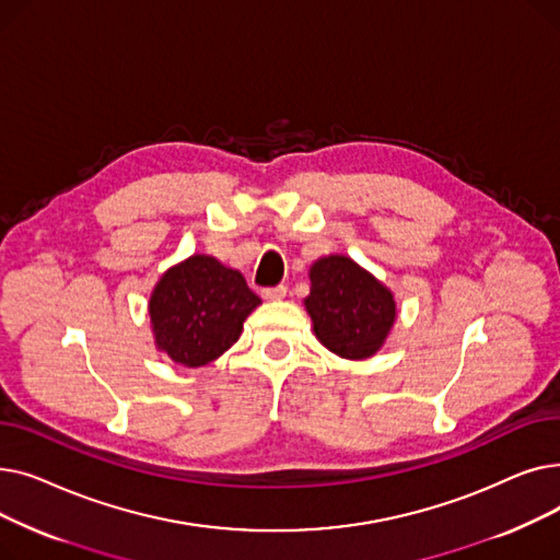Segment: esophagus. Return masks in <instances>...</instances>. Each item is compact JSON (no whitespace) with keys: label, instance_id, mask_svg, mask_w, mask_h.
<instances>
[{"label":"esophagus","instance_id":"34e87169","mask_svg":"<svg viewBox=\"0 0 560 560\" xmlns=\"http://www.w3.org/2000/svg\"><path fill=\"white\" fill-rule=\"evenodd\" d=\"M285 292H288L285 285H272V288H262L260 295H262L265 300L277 302V300H283V298H285Z\"/></svg>","mask_w":560,"mask_h":560}]
</instances>
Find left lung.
I'll return each instance as SVG.
<instances>
[{"label": "left lung", "mask_w": 560, "mask_h": 560, "mask_svg": "<svg viewBox=\"0 0 560 560\" xmlns=\"http://www.w3.org/2000/svg\"><path fill=\"white\" fill-rule=\"evenodd\" d=\"M304 304L317 340L351 361L376 354L395 322L393 292L347 256L313 262Z\"/></svg>", "instance_id": "8db88e82"}]
</instances>
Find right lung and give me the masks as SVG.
Wrapping results in <instances>:
<instances>
[{"label": "right lung", "mask_w": 560, "mask_h": 560, "mask_svg": "<svg viewBox=\"0 0 560 560\" xmlns=\"http://www.w3.org/2000/svg\"><path fill=\"white\" fill-rule=\"evenodd\" d=\"M260 304L238 270L213 256H190L167 270L150 300L156 347L184 368L215 361L238 340Z\"/></svg>", "instance_id": "add662e5"}]
</instances>
